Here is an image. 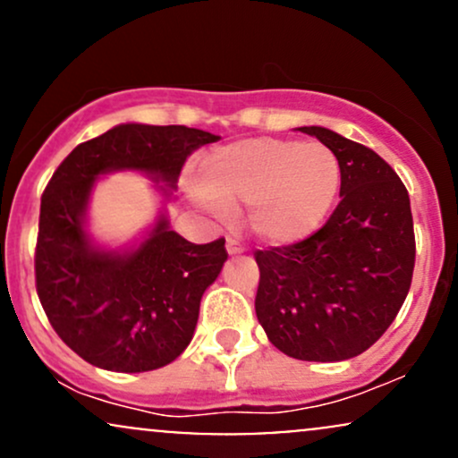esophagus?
<instances>
[{
	"label": "esophagus",
	"mask_w": 458,
	"mask_h": 458,
	"mask_svg": "<svg viewBox=\"0 0 458 458\" xmlns=\"http://www.w3.org/2000/svg\"><path fill=\"white\" fill-rule=\"evenodd\" d=\"M225 250H228L230 256H236V254H243L245 247L241 245L239 239H234V236H228V239H225Z\"/></svg>",
	"instance_id": "1"
}]
</instances>
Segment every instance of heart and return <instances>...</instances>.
I'll return each instance as SVG.
<instances>
[{
	"mask_svg": "<svg viewBox=\"0 0 458 458\" xmlns=\"http://www.w3.org/2000/svg\"><path fill=\"white\" fill-rule=\"evenodd\" d=\"M193 199L213 215L247 207V228L271 247L295 245L325 224L343 181L338 157L318 141L254 138L222 146Z\"/></svg>",
	"mask_w": 458,
	"mask_h": 458,
	"instance_id": "b5f03b06",
	"label": "heart"
}]
</instances>
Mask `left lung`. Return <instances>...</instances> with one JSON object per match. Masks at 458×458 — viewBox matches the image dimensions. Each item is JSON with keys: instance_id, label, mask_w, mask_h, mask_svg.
<instances>
[{"instance_id": "left-lung-1", "label": "left lung", "mask_w": 458, "mask_h": 458, "mask_svg": "<svg viewBox=\"0 0 458 458\" xmlns=\"http://www.w3.org/2000/svg\"><path fill=\"white\" fill-rule=\"evenodd\" d=\"M338 157L340 204L306 241L254 254L256 317L276 349L303 361H343L386 334L411 286L409 193L375 150L325 127H301Z\"/></svg>"}]
</instances>
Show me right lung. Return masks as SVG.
Wrapping results in <instances>:
<instances>
[{
	"instance_id": "add662e5",
	"label": "right lung",
	"mask_w": 458,
	"mask_h": 458,
	"mask_svg": "<svg viewBox=\"0 0 458 458\" xmlns=\"http://www.w3.org/2000/svg\"><path fill=\"white\" fill-rule=\"evenodd\" d=\"M217 140L181 124H118L79 144L51 176L40 199L36 291L55 334L92 366L146 372L174 361L228 260L224 239L189 243L165 213L138 245L101 247L86 228L94 185L112 172H141L172 199L187 157Z\"/></svg>"
}]
</instances>
